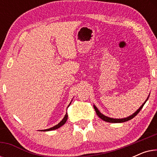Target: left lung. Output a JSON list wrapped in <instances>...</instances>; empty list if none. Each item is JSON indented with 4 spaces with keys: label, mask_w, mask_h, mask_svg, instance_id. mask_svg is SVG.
<instances>
[{
    "label": "left lung",
    "mask_w": 157,
    "mask_h": 157,
    "mask_svg": "<svg viewBox=\"0 0 157 157\" xmlns=\"http://www.w3.org/2000/svg\"><path fill=\"white\" fill-rule=\"evenodd\" d=\"M149 95L148 96L147 100H146L143 103L142 105H141V106L139 107V109H137V110L135 111V112L133 113V114H132V115L129 116V117H128L123 118V119H113V118H110V117H106V116H105V115L103 114V113H101L100 111H99V110H98V109H97V107H96L94 104V109H95L96 114L98 116V117L101 118V119L102 120H104V121H106V122H109V123H122V122H125V121H129V120L132 119L133 118L136 117V116L139 113V111L141 110V109L143 108L144 105L145 103L147 102V101L148 100V98H149Z\"/></svg>",
    "instance_id": "8db88e82"
}]
</instances>
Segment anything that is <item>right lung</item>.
<instances>
[{"label":"right lung","mask_w":157,"mask_h":157,"mask_svg":"<svg viewBox=\"0 0 157 157\" xmlns=\"http://www.w3.org/2000/svg\"><path fill=\"white\" fill-rule=\"evenodd\" d=\"M71 101H72V100H71ZM71 101L70 102V104H69V105H68V107L70 106V104H71ZM68 107H67V108H68ZM67 119H68V114H67V113H66V114H65V116H64L63 119H62L61 121H60L59 124H56V125L54 126H53V127H51V128H47V129H44V130H40V131H44V132H48V131H52V130L57 129V128H59L61 127V126H63V124H65V123H66V121H67Z\"/></svg>","instance_id":"add662e5"}]
</instances>
